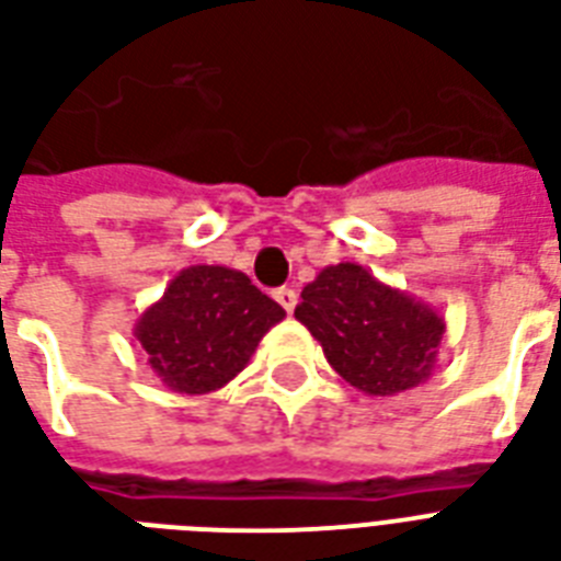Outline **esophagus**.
Returning a JSON list of instances; mask_svg holds the SVG:
<instances>
[{
    "instance_id": "esophagus-1",
    "label": "esophagus",
    "mask_w": 561,
    "mask_h": 561,
    "mask_svg": "<svg viewBox=\"0 0 561 561\" xmlns=\"http://www.w3.org/2000/svg\"><path fill=\"white\" fill-rule=\"evenodd\" d=\"M275 298H277V304H280V307H284L286 312H293L295 304H298V293H295V289H289V286H284V289H277Z\"/></svg>"
}]
</instances>
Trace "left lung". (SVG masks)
<instances>
[{"mask_svg": "<svg viewBox=\"0 0 561 561\" xmlns=\"http://www.w3.org/2000/svg\"><path fill=\"white\" fill-rule=\"evenodd\" d=\"M295 319L345 383L371 398L415 389L436 371L445 316L357 263L324 266L301 289Z\"/></svg>", "mask_w": 561, "mask_h": 561, "instance_id": "obj_1", "label": "left lung"}]
</instances>
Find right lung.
Here are the masks:
<instances>
[{
  "mask_svg": "<svg viewBox=\"0 0 561 561\" xmlns=\"http://www.w3.org/2000/svg\"><path fill=\"white\" fill-rule=\"evenodd\" d=\"M284 307L228 266H190L137 316L134 340L146 366L178 394H210L249 366Z\"/></svg>",
  "mask_w": 561,
  "mask_h": 561,
  "instance_id": "right-lung-1",
  "label": "right lung"
}]
</instances>
